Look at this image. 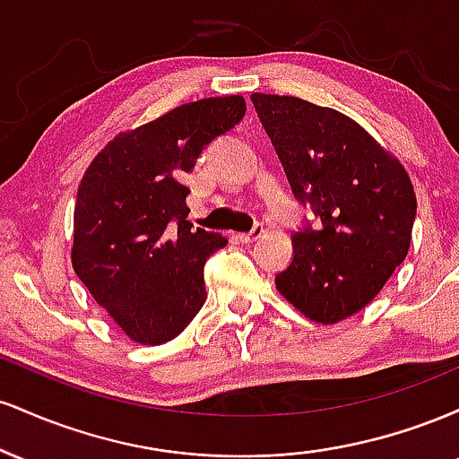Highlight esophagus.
I'll use <instances>...</instances> for the list:
<instances>
[{"mask_svg": "<svg viewBox=\"0 0 459 459\" xmlns=\"http://www.w3.org/2000/svg\"><path fill=\"white\" fill-rule=\"evenodd\" d=\"M265 233V229H263V224H256L255 229L250 230V233H239L237 235V239L239 241H244V244H255L256 239H259V237Z\"/></svg>", "mask_w": 459, "mask_h": 459, "instance_id": "obj_1", "label": "esophagus"}]
</instances>
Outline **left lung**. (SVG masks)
I'll list each match as a JSON object with an SVG mask.
<instances>
[{
	"mask_svg": "<svg viewBox=\"0 0 459 459\" xmlns=\"http://www.w3.org/2000/svg\"><path fill=\"white\" fill-rule=\"evenodd\" d=\"M250 99L293 194L319 218V229L293 235V261L276 289L310 321L339 324L365 308L408 256L412 181L350 116L299 97Z\"/></svg>",
	"mask_w": 459,
	"mask_h": 459,
	"instance_id": "left-lung-1",
	"label": "left lung"
}]
</instances>
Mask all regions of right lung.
<instances>
[{
  "label": "right lung",
  "instance_id": "1",
  "mask_svg": "<svg viewBox=\"0 0 459 459\" xmlns=\"http://www.w3.org/2000/svg\"><path fill=\"white\" fill-rule=\"evenodd\" d=\"M244 114L239 94L178 105L116 135L83 172L73 215V270L135 343L172 341L207 299L204 261L229 239L192 229L189 187L178 177Z\"/></svg>",
  "mask_w": 459,
  "mask_h": 459
}]
</instances>
